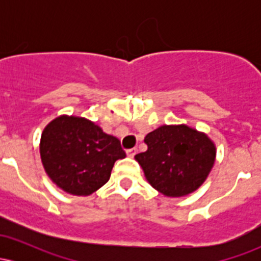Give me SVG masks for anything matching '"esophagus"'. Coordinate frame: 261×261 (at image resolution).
<instances>
[{
	"label": "esophagus",
	"instance_id": "obj_1",
	"mask_svg": "<svg viewBox=\"0 0 261 261\" xmlns=\"http://www.w3.org/2000/svg\"><path fill=\"white\" fill-rule=\"evenodd\" d=\"M136 152H137V149H136V148H130V149H127V151H126V154H127V157L133 158L134 155L136 154Z\"/></svg>",
	"mask_w": 261,
	"mask_h": 261
}]
</instances>
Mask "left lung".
I'll return each mask as SVG.
<instances>
[{
    "mask_svg": "<svg viewBox=\"0 0 261 261\" xmlns=\"http://www.w3.org/2000/svg\"><path fill=\"white\" fill-rule=\"evenodd\" d=\"M147 151L135 155L152 188L164 196L194 193L206 180L216 146L206 134L188 125H163L146 135Z\"/></svg>",
    "mask_w": 261,
    "mask_h": 261,
    "instance_id": "1",
    "label": "left lung"
}]
</instances>
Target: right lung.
I'll return each mask as SVG.
<instances>
[{
    "instance_id": "1",
    "label": "right lung",
    "mask_w": 261,
    "mask_h": 261,
    "mask_svg": "<svg viewBox=\"0 0 261 261\" xmlns=\"http://www.w3.org/2000/svg\"><path fill=\"white\" fill-rule=\"evenodd\" d=\"M40 157L56 187L71 195L88 196L109 180L114 163L126 153L120 141L93 121L61 115L45 126Z\"/></svg>"
}]
</instances>
